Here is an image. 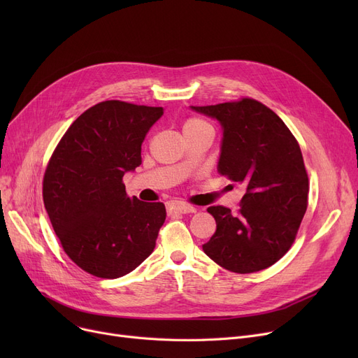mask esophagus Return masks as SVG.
Returning a JSON list of instances; mask_svg holds the SVG:
<instances>
[{
	"label": "esophagus",
	"mask_w": 358,
	"mask_h": 358,
	"mask_svg": "<svg viewBox=\"0 0 358 358\" xmlns=\"http://www.w3.org/2000/svg\"><path fill=\"white\" fill-rule=\"evenodd\" d=\"M196 208H193L192 204L184 203V201H169L168 203V213H194Z\"/></svg>",
	"instance_id": "obj_1"
}]
</instances>
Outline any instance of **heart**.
<instances>
[{
	"label": "heart",
	"mask_w": 358,
	"mask_h": 358,
	"mask_svg": "<svg viewBox=\"0 0 358 358\" xmlns=\"http://www.w3.org/2000/svg\"><path fill=\"white\" fill-rule=\"evenodd\" d=\"M206 127H212L208 122H204L203 119L200 117H196V116H192L187 119L184 122V134H187V131H194V130H200V129H206Z\"/></svg>",
	"instance_id": "b5f03b06"
}]
</instances>
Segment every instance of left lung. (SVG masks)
Returning a JSON list of instances; mask_svg holds the SVG:
<instances>
[{
    "label": "left lung",
    "instance_id": "1",
    "mask_svg": "<svg viewBox=\"0 0 358 358\" xmlns=\"http://www.w3.org/2000/svg\"><path fill=\"white\" fill-rule=\"evenodd\" d=\"M192 108L220 122L219 173L247 189L236 213L208 208L216 232L203 251L232 273L264 270L290 250L308 209L309 178L299 142L271 108L250 97Z\"/></svg>",
    "mask_w": 358,
    "mask_h": 358
}]
</instances>
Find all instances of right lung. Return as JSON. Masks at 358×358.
I'll return each mask as SVG.
<instances>
[{
	"instance_id": "1",
	"label": "right lung",
	"mask_w": 358,
	"mask_h": 358,
	"mask_svg": "<svg viewBox=\"0 0 358 358\" xmlns=\"http://www.w3.org/2000/svg\"><path fill=\"white\" fill-rule=\"evenodd\" d=\"M162 107L107 100L85 110L56 145L43 201L66 255L100 278L134 271L152 254L164 203L126 194L123 176L141 165L142 142Z\"/></svg>"
}]
</instances>
